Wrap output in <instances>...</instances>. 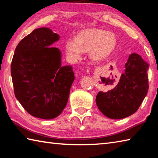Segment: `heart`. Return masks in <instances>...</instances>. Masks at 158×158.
I'll list each match as a JSON object with an SVG mask.
<instances>
[{"label":"heart","mask_w":158,"mask_h":158,"mask_svg":"<svg viewBox=\"0 0 158 158\" xmlns=\"http://www.w3.org/2000/svg\"><path fill=\"white\" fill-rule=\"evenodd\" d=\"M116 44L117 37L112 32L89 29L77 35L74 40H68L65 42V51L73 60L80 59L82 52H89L90 59L98 61L110 54Z\"/></svg>","instance_id":"b5f03b06"}]
</instances>
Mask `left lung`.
Instances as JSON below:
<instances>
[{
  "instance_id": "8db88e82",
  "label": "left lung",
  "mask_w": 158,
  "mask_h": 158,
  "mask_svg": "<svg viewBox=\"0 0 158 158\" xmlns=\"http://www.w3.org/2000/svg\"><path fill=\"white\" fill-rule=\"evenodd\" d=\"M125 68L116 87L99 92L96 96L99 110L109 118L121 119L135 114L148 93V64L134 53L129 56Z\"/></svg>"
}]
</instances>
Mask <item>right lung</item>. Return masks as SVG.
<instances>
[{"label":"right lung","instance_id":"right-lung-1","mask_svg":"<svg viewBox=\"0 0 158 158\" xmlns=\"http://www.w3.org/2000/svg\"><path fill=\"white\" fill-rule=\"evenodd\" d=\"M59 35L40 28L21 40L11 64L15 95L29 114L53 119L68 103L74 74L71 65H61V52L52 45Z\"/></svg>","mask_w":158,"mask_h":158}]
</instances>
